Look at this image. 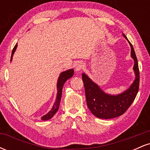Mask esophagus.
I'll return each mask as SVG.
<instances>
[{"mask_svg":"<svg viewBox=\"0 0 150 150\" xmlns=\"http://www.w3.org/2000/svg\"><path fill=\"white\" fill-rule=\"evenodd\" d=\"M85 67V63L83 62L80 61V62H77L75 65V71L76 72H80L83 69V68Z\"/></svg>","mask_w":150,"mask_h":150,"instance_id":"esophagus-1","label":"esophagus"}]
</instances>
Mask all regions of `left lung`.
<instances>
[{
    "label": "left lung",
    "instance_id": "1",
    "mask_svg": "<svg viewBox=\"0 0 150 150\" xmlns=\"http://www.w3.org/2000/svg\"><path fill=\"white\" fill-rule=\"evenodd\" d=\"M123 36L130 46V56L134 61L132 69L135 76L128 89L119 94H108L103 91L87 74L85 73L82 74L87 106L92 114L99 118L110 119L121 116L130 107L138 92L140 72L137 59L131 43L129 42L124 34H123Z\"/></svg>",
    "mask_w": 150,
    "mask_h": 150
}]
</instances>
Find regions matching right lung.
<instances>
[{"instance_id": "obj_1", "label": "right lung", "mask_w": 150, "mask_h": 150, "mask_svg": "<svg viewBox=\"0 0 150 150\" xmlns=\"http://www.w3.org/2000/svg\"><path fill=\"white\" fill-rule=\"evenodd\" d=\"M17 47H18V44H15L14 49H13V51H12V54H11V58H10V61H12L13 60V55L16 51ZM74 74V70L73 68L71 69H68L65 71H63L60 74L59 77H58V80H57V85H56V88H57V94H56V101H55L54 104H53L52 108L46 114L43 116L42 117H41V119L42 120H47L51 119L52 117L56 114V112L58 111V108H59V105H60V102H61V96H62V90H63V87L64 85L65 82H66L68 79L71 78L73 76Z\"/></svg>"}]
</instances>
